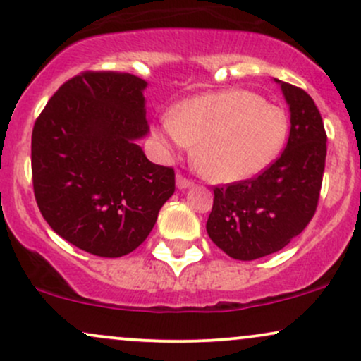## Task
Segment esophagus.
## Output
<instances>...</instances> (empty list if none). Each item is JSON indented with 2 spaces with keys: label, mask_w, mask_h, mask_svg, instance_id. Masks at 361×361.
<instances>
[{
  "label": "esophagus",
  "mask_w": 361,
  "mask_h": 361,
  "mask_svg": "<svg viewBox=\"0 0 361 361\" xmlns=\"http://www.w3.org/2000/svg\"><path fill=\"white\" fill-rule=\"evenodd\" d=\"M176 186L180 190L190 188V186H193V181L188 180V178H185L183 175H176Z\"/></svg>",
  "instance_id": "esophagus-1"
}]
</instances>
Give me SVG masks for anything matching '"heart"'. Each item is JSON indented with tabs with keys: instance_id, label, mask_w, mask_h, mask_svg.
I'll return each mask as SVG.
<instances>
[{
	"instance_id": "obj_1",
	"label": "heart",
	"mask_w": 361,
	"mask_h": 361,
	"mask_svg": "<svg viewBox=\"0 0 361 361\" xmlns=\"http://www.w3.org/2000/svg\"><path fill=\"white\" fill-rule=\"evenodd\" d=\"M154 135L164 151H188L207 180L238 183L263 173L288 135L283 109L246 90L188 98L159 118Z\"/></svg>"
}]
</instances>
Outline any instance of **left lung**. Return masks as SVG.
<instances>
[{
  "label": "left lung",
  "instance_id": "8db88e82",
  "mask_svg": "<svg viewBox=\"0 0 361 361\" xmlns=\"http://www.w3.org/2000/svg\"><path fill=\"white\" fill-rule=\"evenodd\" d=\"M290 109L285 151L258 176L214 188L209 238L231 258L251 261L280 251L314 217L326 164V130L316 103L276 80Z\"/></svg>",
  "mask_w": 361,
  "mask_h": 361
}]
</instances>
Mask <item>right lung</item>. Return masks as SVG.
<instances>
[{"mask_svg":"<svg viewBox=\"0 0 361 361\" xmlns=\"http://www.w3.org/2000/svg\"><path fill=\"white\" fill-rule=\"evenodd\" d=\"M146 86L128 73L78 74L32 132L40 214L62 239L102 258L139 247L175 193L173 168L151 163L137 144L149 132Z\"/></svg>","mask_w":361,"mask_h":361,"instance_id":"right-lung-1","label":"right lung"}]
</instances>
